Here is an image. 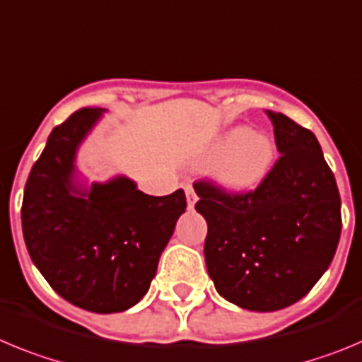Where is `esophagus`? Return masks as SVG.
I'll use <instances>...</instances> for the list:
<instances>
[{
    "instance_id": "1",
    "label": "esophagus",
    "mask_w": 362,
    "mask_h": 362,
    "mask_svg": "<svg viewBox=\"0 0 362 362\" xmlns=\"http://www.w3.org/2000/svg\"><path fill=\"white\" fill-rule=\"evenodd\" d=\"M185 197H187V207L189 209H193L194 204H197V193H194V187L191 184L185 185Z\"/></svg>"
}]
</instances>
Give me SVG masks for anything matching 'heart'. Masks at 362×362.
Listing matches in <instances>:
<instances>
[{
    "label": "heart",
    "mask_w": 362,
    "mask_h": 362,
    "mask_svg": "<svg viewBox=\"0 0 362 362\" xmlns=\"http://www.w3.org/2000/svg\"><path fill=\"white\" fill-rule=\"evenodd\" d=\"M221 182L233 191H249L269 173L274 160V144L265 135H252L249 128H234L214 149Z\"/></svg>",
    "instance_id": "1"
}]
</instances>
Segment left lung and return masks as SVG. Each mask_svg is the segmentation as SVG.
Here are the masks:
<instances>
[{
	"mask_svg": "<svg viewBox=\"0 0 362 362\" xmlns=\"http://www.w3.org/2000/svg\"><path fill=\"white\" fill-rule=\"evenodd\" d=\"M281 153L256 189L194 182V209L207 221V272L238 307L274 312L308 294L334 259L341 197L310 129L267 110Z\"/></svg>",
	"mask_w": 362,
	"mask_h": 362,
	"instance_id": "left-lung-1",
	"label": "left lung"
}]
</instances>
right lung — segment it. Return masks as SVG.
<instances>
[{
    "mask_svg": "<svg viewBox=\"0 0 362 362\" xmlns=\"http://www.w3.org/2000/svg\"><path fill=\"white\" fill-rule=\"evenodd\" d=\"M100 113L81 108L52 129L25 184L21 223L32 262L61 298L113 314L149 291L187 202L184 189L149 197L124 177L90 191L74 185L77 146Z\"/></svg>",
    "mask_w": 362,
    "mask_h": 362,
    "instance_id": "add662e5",
    "label": "right lung"
}]
</instances>
